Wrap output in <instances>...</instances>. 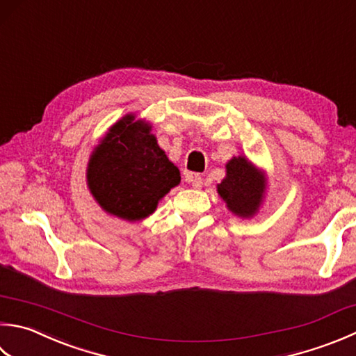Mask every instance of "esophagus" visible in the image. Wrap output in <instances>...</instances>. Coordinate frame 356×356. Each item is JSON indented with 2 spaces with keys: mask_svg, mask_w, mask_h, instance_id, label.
<instances>
[{
  "mask_svg": "<svg viewBox=\"0 0 356 356\" xmlns=\"http://www.w3.org/2000/svg\"><path fill=\"white\" fill-rule=\"evenodd\" d=\"M185 180L188 184H191L194 188H200L202 184H204V179L199 174H193V172H185Z\"/></svg>",
  "mask_w": 356,
  "mask_h": 356,
  "instance_id": "1",
  "label": "esophagus"
}]
</instances>
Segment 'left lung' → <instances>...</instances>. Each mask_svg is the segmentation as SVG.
Instances as JSON below:
<instances>
[{"instance_id": "left-lung-1", "label": "left lung", "mask_w": 356, "mask_h": 356, "mask_svg": "<svg viewBox=\"0 0 356 356\" xmlns=\"http://www.w3.org/2000/svg\"><path fill=\"white\" fill-rule=\"evenodd\" d=\"M218 191L229 210L247 218L261 204L264 180L245 157H234L227 163V177L218 185Z\"/></svg>"}]
</instances>
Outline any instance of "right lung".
<instances>
[{"label":"right lung","instance_id":"add662e5","mask_svg":"<svg viewBox=\"0 0 356 356\" xmlns=\"http://www.w3.org/2000/svg\"><path fill=\"white\" fill-rule=\"evenodd\" d=\"M149 129L127 115L109 129L89 160L90 193L103 210L127 220L154 213L157 202L180 182L179 170Z\"/></svg>","mask_w":356,"mask_h":356}]
</instances>
